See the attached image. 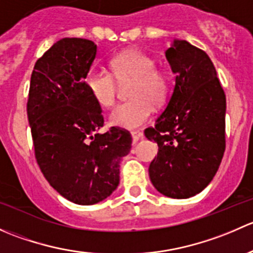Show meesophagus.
I'll list each match as a JSON object with an SVG mask.
<instances>
[{
  "instance_id": "34e87169",
  "label": "esophagus",
  "mask_w": 253,
  "mask_h": 253,
  "mask_svg": "<svg viewBox=\"0 0 253 253\" xmlns=\"http://www.w3.org/2000/svg\"><path fill=\"white\" fill-rule=\"evenodd\" d=\"M131 136H132V141H133V143L138 142L139 139H142V138H143V133H142V132H137V131H134V132H132Z\"/></svg>"
}]
</instances>
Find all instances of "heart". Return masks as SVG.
Masks as SVG:
<instances>
[{
  "instance_id": "heart-1",
  "label": "heart",
  "mask_w": 253,
  "mask_h": 253,
  "mask_svg": "<svg viewBox=\"0 0 253 253\" xmlns=\"http://www.w3.org/2000/svg\"><path fill=\"white\" fill-rule=\"evenodd\" d=\"M111 73L93 68L83 79L89 95L98 105L110 108L116 98L117 82L132 81L128 101L115 106L109 116L112 126L120 128H138L149 120L152 104L158 106L165 101L169 81L162 71L155 70V61L141 50L124 51L110 62Z\"/></svg>"
}]
</instances>
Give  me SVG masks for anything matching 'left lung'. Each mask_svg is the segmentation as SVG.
<instances>
[{
	"label": "left lung",
	"mask_w": 253,
	"mask_h": 253,
	"mask_svg": "<svg viewBox=\"0 0 253 253\" xmlns=\"http://www.w3.org/2000/svg\"><path fill=\"white\" fill-rule=\"evenodd\" d=\"M165 56L175 85L155 127L144 131L159 147L149 177L162 195L190 198L209 185L223 159L226 99L205 51L174 39Z\"/></svg>",
	"instance_id": "obj_1"
}]
</instances>
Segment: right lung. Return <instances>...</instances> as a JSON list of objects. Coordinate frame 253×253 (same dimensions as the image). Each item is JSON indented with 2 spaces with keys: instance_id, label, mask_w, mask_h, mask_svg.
I'll return each instance as SVG.
<instances>
[{
  "instance_id": "right-lung-1",
  "label": "right lung",
  "mask_w": 253,
  "mask_h": 253,
  "mask_svg": "<svg viewBox=\"0 0 253 253\" xmlns=\"http://www.w3.org/2000/svg\"><path fill=\"white\" fill-rule=\"evenodd\" d=\"M96 45L63 38L37 61L30 78L28 120L35 158L47 182L76 205L101 202L120 182V163L131 150V134L104 125L100 105L83 79Z\"/></svg>"
}]
</instances>
